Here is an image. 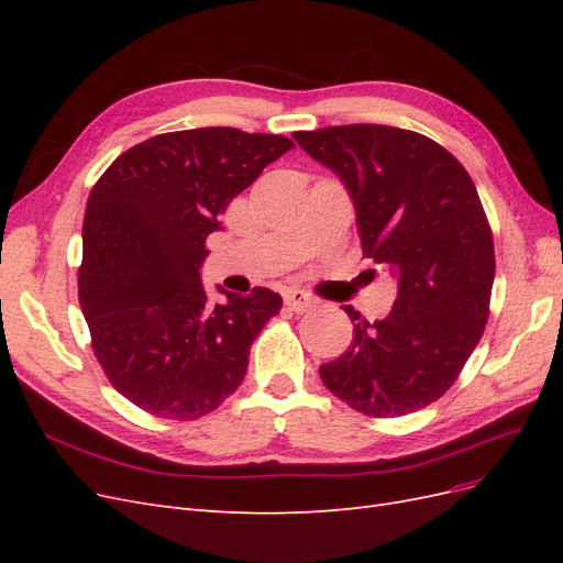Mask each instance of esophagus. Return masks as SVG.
<instances>
[{
  "mask_svg": "<svg viewBox=\"0 0 563 563\" xmlns=\"http://www.w3.org/2000/svg\"><path fill=\"white\" fill-rule=\"evenodd\" d=\"M284 302L288 305V310H294V312H298V314L308 312V310L312 308V305H314L312 296H308L305 291H288V294L284 296Z\"/></svg>",
  "mask_w": 563,
  "mask_h": 563,
  "instance_id": "esophagus-1",
  "label": "esophagus"
}]
</instances>
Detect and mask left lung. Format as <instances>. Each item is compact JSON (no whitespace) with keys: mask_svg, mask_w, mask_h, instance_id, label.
<instances>
[{"mask_svg":"<svg viewBox=\"0 0 563 563\" xmlns=\"http://www.w3.org/2000/svg\"><path fill=\"white\" fill-rule=\"evenodd\" d=\"M343 180L366 258L397 279L385 319L352 305V345L319 366L338 399L373 418L413 413L455 383L484 335L496 253L476 187L446 147L383 124L294 133Z\"/></svg>","mask_w":563,"mask_h":563,"instance_id":"8db88e82","label":"left lung"}]
</instances>
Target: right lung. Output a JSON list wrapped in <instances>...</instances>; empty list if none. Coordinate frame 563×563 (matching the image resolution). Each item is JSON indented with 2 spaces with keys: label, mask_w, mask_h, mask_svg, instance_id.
<instances>
[{
  "label": "right lung",
  "mask_w": 563,
  "mask_h": 563,
  "mask_svg": "<svg viewBox=\"0 0 563 563\" xmlns=\"http://www.w3.org/2000/svg\"><path fill=\"white\" fill-rule=\"evenodd\" d=\"M294 147L230 126L159 133L119 155L84 213L79 305L119 395L168 420H197L242 385L249 350L282 296L253 288L211 305L199 267L230 201Z\"/></svg>",
  "instance_id": "obj_1"
}]
</instances>
